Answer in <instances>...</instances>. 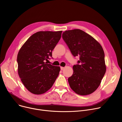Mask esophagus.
I'll use <instances>...</instances> for the list:
<instances>
[{
  "label": "esophagus",
  "mask_w": 122,
  "mask_h": 122,
  "mask_svg": "<svg viewBox=\"0 0 122 122\" xmlns=\"http://www.w3.org/2000/svg\"><path fill=\"white\" fill-rule=\"evenodd\" d=\"M64 67H61V70H64Z\"/></svg>",
  "instance_id": "34e87169"
}]
</instances>
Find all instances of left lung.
Masks as SVG:
<instances>
[{"label": "left lung", "instance_id": "1", "mask_svg": "<svg viewBox=\"0 0 122 122\" xmlns=\"http://www.w3.org/2000/svg\"><path fill=\"white\" fill-rule=\"evenodd\" d=\"M62 36L72 54L80 57L68 79L69 86L79 95L90 94L98 88L106 73L104 50L95 39L80 29L65 31Z\"/></svg>", "mask_w": 122, "mask_h": 122}]
</instances>
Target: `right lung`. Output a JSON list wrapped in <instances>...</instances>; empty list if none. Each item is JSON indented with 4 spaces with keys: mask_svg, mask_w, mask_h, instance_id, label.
Masks as SVG:
<instances>
[{
    "mask_svg": "<svg viewBox=\"0 0 122 122\" xmlns=\"http://www.w3.org/2000/svg\"><path fill=\"white\" fill-rule=\"evenodd\" d=\"M62 31H40L32 35L17 54L18 74L27 89L36 95L49 90L57 78L60 67L45 62L52 56Z\"/></svg>",
    "mask_w": 122,
    "mask_h": 122,
    "instance_id": "1",
    "label": "right lung"
}]
</instances>
